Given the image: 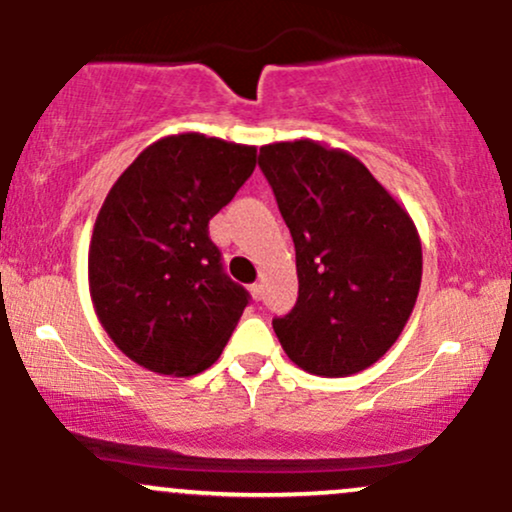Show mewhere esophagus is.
<instances>
[{"label": "esophagus", "instance_id": "1", "mask_svg": "<svg viewBox=\"0 0 512 512\" xmlns=\"http://www.w3.org/2000/svg\"><path fill=\"white\" fill-rule=\"evenodd\" d=\"M250 293H252V298H255V301H262V284H260V281H255V284L250 286Z\"/></svg>", "mask_w": 512, "mask_h": 512}]
</instances>
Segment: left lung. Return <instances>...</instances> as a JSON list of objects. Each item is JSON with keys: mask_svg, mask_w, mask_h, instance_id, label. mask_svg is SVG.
Returning <instances> with one entry per match:
<instances>
[{"mask_svg": "<svg viewBox=\"0 0 512 512\" xmlns=\"http://www.w3.org/2000/svg\"><path fill=\"white\" fill-rule=\"evenodd\" d=\"M260 168L296 245L298 301L272 322L286 356L325 378L380 361L421 286L409 211L344 149L296 139L260 149Z\"/></svg>", "mask_w": 512, "mask_h": 512, "instance_id": "1", "label": "left lung"}]
</instances>
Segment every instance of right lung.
Masks as SVG:
<instances>
[{
    "mask_svg": "<svg viewBox=\"0 0 512 512\" xmlns=\"http://www.w3.org/2000/svg\"><path fill=\"white\" fill-rule=\"evenodd\" d=\"M255 163V146L168 134L110 187L88 245V291L103 330L142 368L202 373L236 330L248 291L223 274L209 221Z\"/></svg>",
    "mask_w": 512,
    "mask_h": 512,
    "instance_id": "add662e5",
    "label": "right lung"
}]
</instances>
